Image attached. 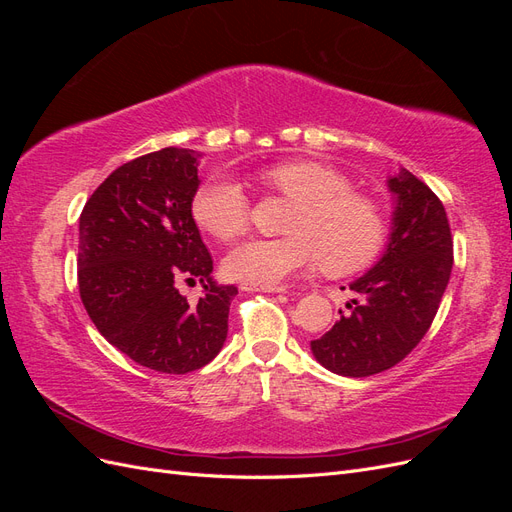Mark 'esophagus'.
<instances>
[{
  "mask_svg": "<svg viewBox=\"0 0 512 512\" xmlns=\"http://www.w3.org/2000/svg\"><path fill=\"white\" fill-rule=\"evenodd\" d=\"M241 290L247 292H286L284 286H260V284H241Z\"/></svg>",
  "mask_w": 512,
  "mask_h": 512,
  "instance_id": "obj_1",
  "label": "esophagus"
}]
</instances>
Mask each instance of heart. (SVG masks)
<instances>
[{"label": "heart", "mask_w": 512, "mask_h": 512, "mask_svg": "<svg viewBox=\"0 0 512 512\" xmlns=\"http://www.w3.org/2000/svg\"><path fill=\"white\" fill-rule=\"evenodd\" d=\"M256 181L271 194L294 200L284 239H250L224 260L228 277L273 286L301 269L322 265L333 277L367 269L386 243V215L374 198L352 190L337 168L316 160H286L262 168ZM196 224L218 239H232L250 224L252 200L228 175H213L194 192Z\"/></svg>", "instance_id": "heart-1"}]
</instances>
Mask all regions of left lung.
I'll use <instances>...</instances> for the list:
<instances>
[{"mask_svg": "<svg viewBox=\"0 0 512 512\" xmlns=\"http://www.w3.org/2000/svg\"><path fill=\"white\" fill-rule=\"evenodd\" d=\"M395 228L378 265L350 284V314L312 342L333 374L365 378L395 367L418 346L438 314L453 269V235L442 200L421 179L401 173Z\"/></svg>", "mask_w": 512, "mask_h": 512, "instance_id": "obj_1", "label": "left lung"}]
</instances>
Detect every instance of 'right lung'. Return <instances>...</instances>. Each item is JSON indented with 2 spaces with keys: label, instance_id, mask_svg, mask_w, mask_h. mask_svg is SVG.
Masks as SVG:
<instances>
[{
  "label": "right lung",
  "instance_id": "add662e5",
  "mask_svg": "<svg viewBox=\"0 0 512 512\" xmlns=\"http://www.w3.org/2000/svg\"><path fill=\"white\" fill-rule=\"evenodd\" d=\"M196 156L164 147L126 162L89 196L79 222V292L117 350L160 374L205 367L224 346L235 286L211 282L213 258L192 218ZM200 279L192 306L176 284Z\"/></svg>",
  "mask_w": 512,
  "mask_h": 512
}]
</instances>
